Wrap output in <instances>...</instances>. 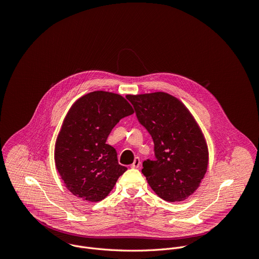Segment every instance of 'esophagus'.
<instances>
[{"label": "esophagus", "instance_id": "esophagus-1", "mask_svg": "<svg viewBox=\"0 0 259 259\" xmlns=\"http://www.w3.org/2000/svg\"><path fill=\"white\" fill-rule=\"evenodd\" d=\"M139 165H140V159H139V157H135V159L133 160V162L131 164V167L132 168H138Z\"/></svg>", "mask_w": 259, "mask_h": 259}]
</instances>
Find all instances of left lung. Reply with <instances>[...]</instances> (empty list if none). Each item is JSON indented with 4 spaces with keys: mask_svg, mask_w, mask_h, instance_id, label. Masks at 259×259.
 Wrapping results in <instances>:
<instances>
[{
    "mask_svg": "<svg viewBox=\"0 0 259 259\" xmlns=\"http://www.w3.org/2000/svg\"><path fill=\"white\" fill-rule=\"evenodd\" d=\"M127 99L154 142L156 159L142 163L147 183L165 201L186 200L207 170L208 148L201 128L187 107L169 94L129 95Z\"/></svg>",
    "mask_w": 259,
    "mask_h": 259,
    "instance_id": "left-lung-1",
    "label": "left lung"
}]
</instances>
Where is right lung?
Listing matches in <instances>:
<instances>
[{
    "label": "right lung",
    "mask_w": 259,
    "mask_h": 259,
    "mask_svg": "<svg viewBox=\"0 0 259 259\" xmlns=\"http://www.w3.org/2000/svg\"><path fill=\"white\" fill-rule=\"evenodd\" d=\"M134 113L121 95L97 91L79 98L64 118L55 144V163L65 187L82 200L105 199L127 167L107 144L112 129Z\"/></svg>",
    "instance_id": "obj_1"
}]
</instances>
